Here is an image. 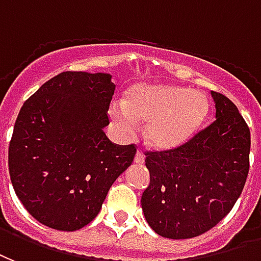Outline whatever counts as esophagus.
<instances>
[{"label": "esophagus", "mask_w": 261, "mask_h": 261, "mask_svg": "<svg viewBox=\"0 0 261 261\" xmlns=\"http://www.w3.org/2000/svg\"><path fill=\"white\" fill-rule=\"evenodd\" d=\"M135 163H136V164H143L144 163V155L142 151H138V153H136V155H135Z\"/></svg>", "instance_id": "34e87169"}]
</instances>
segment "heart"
<instances>
[{
	"label": "heart",
	"instance_id": "b5f03b06",
	"mask_svg": "<svg viewBox=\"0 0 261 261\" xmlns=\"http://www.w3.org/2000/svg\"><path fill=\"white\" fill-rule=\"evenodd\" d=\"M207 112L203 93L165 83L135 85L126 91L123 106L110 107L112 122L125 136H132L136 123H146V142L157 150L176 149L191 140Z\"/></svg>",
	"mask_w": 261,
	"mask_h": 261
}]
</instances>
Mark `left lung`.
Wrapping results in <instances>:
<instances>
[{
	"label": "left lung",
	"mask_w": 261,
	"mask_h": 261,
	"mask_svg": "<svg viewBox=\"0 0 261 261\" xmlns=\"http://www.w3.org/2000/svg\"><path fill=\"white\" fill-rule=\"evenodd\" d=\"M216 121L176 149L150 151L144 218L170 239L199 237L232 210L249 172L250 130L237 106L217 91Z\"/></svg>",
	"instance_id": "8db88e82"
}]
</instances>
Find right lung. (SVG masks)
<instances>
[{
    "label": "right lung",
    "instance_id": "right-lung-1",
    "mask_svg": "<svg viewBox=\"0 0 261 261\" xmlns=\"http://www.w3.org/2000/svg\"><path fill=\"white\" fill-rule=\"evenodd\" d=\"M110 73L62 72L26 100L13 126L8 165L15 193L30 216L76 231L101 210L136 147L106 136L115 85Z\"/></svg>",
    "mask_w": 261,
    "mask_h": 261
}]
</instances>
